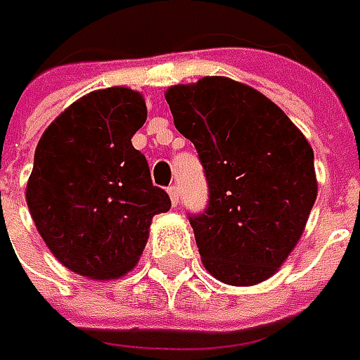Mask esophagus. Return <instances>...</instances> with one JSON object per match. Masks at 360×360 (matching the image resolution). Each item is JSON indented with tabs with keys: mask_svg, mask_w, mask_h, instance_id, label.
Masks as SVG:
<instances>
[{
	"mask_svg": "<svg viewBox=\"0 0 360 360\" xmlns=\"http://www.w3.org/2000/svg\"><path fill=\"white\" fill-rule=\"evenodd\" d=\"M168 194H170V200H172V206H178V200H180V192H178V186L168 188Z\"/></svg>",
	"mask_w": 360,
	"mask_h": 360,
	"instance_id": "obj_1",
	"label": "esophagus"
}]
</instances>
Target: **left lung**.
Returning a JSON list of instances; mask_svg holds the SVG:
<instances>
[{"instance_id":"obj_1","label":"left lung","mask_w":360,"mask_h":360,"mask_svg":"<svg viewBox=\"0 0 360 360\" xmlns=\"http://www.w3.org/2000/svg\"><path fill=\"white\" fill-rule=\"evenodd\" d=\"M166 102L208 182L206 210L190 214L204 269L232 286L266 281L316 200L311 144L274 102L230 77L172 86Z\"/></svg>"}]
</instances>
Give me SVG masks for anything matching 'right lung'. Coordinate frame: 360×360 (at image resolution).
<instances>
[{"mask_svg":"<svg viewBox=\"0 0 360 360\" xmlns=\"http://www.w3.org/2000/svg\"><path fill=\"white\" fill-rule=\"evenodd\" d=\"M146 116L140 91L96 90L63 110L37 142L25 200L39 236L72 272L124 276L144 250L152 218L172 206L131 146Z\"/></svg>","mask_w":360,"mask_h":360,"instance_id":"1","label":"right lung"}]
</instances>
